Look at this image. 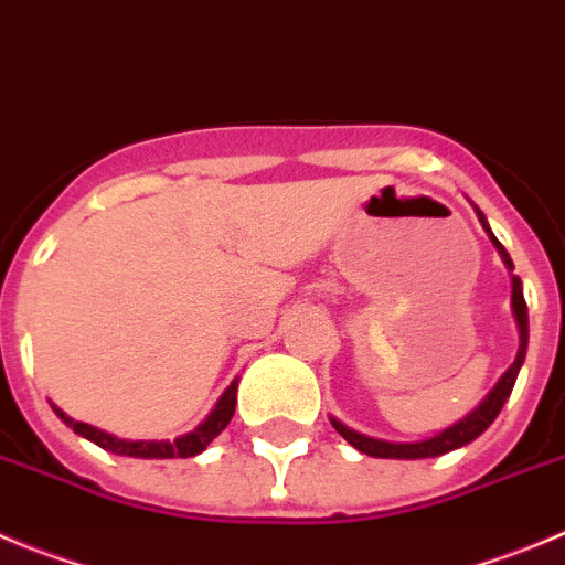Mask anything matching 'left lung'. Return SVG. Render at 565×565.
I'll return each instance as SVG.
<instances>
[{
    "label": "left lung",
    "mask_w": 565,
    "mask_h": 565,
    "mask_svg": "<svg viewBox=\"0 0 565 565\" xmlns=\"http://www.w3.org/2000/svg\"><path fill=\"white\" fill-rule=\"evenodd\" d=\"M477 216H480L482 227L488 230L486 218H482L480 211H477ZM488 235H491V241L497 244L499 255L504 257V263L513 268V260H510V255L504 252V246L493 238L491 230H488ZM513 313H515V321H519V332H521L519 354H515L513 366L502 374V380L493 385V391L480 402V407H475V411H471L466 418H460L458 424L447 427L444 433L435 435V438L416 440V444H388V440L369 438V435H360V433H354V429L343 427V424L335 422V418H332V427H335L338 433H341L343 438H347L349 444H352L354 449H360L363 455H372V458H394V460L438 458V455H447V452H452V449L466 447V444H471L475 438H480V435L491 427L493 418L499 416V411H502L504 402H508L510 391H513V385H515V377H519L521 363H524V352H527V302H524V294H521L519 277H513Z\"/></svg>",
    "instance_id": "1"
}]
</instances>
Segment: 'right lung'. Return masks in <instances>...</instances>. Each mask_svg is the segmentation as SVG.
<instances>
[{"mask_svg": "<svg viewBox=\"0 0 565 565\" xmlns=\"http://www.w3.org/2000/svg\"><path fill=\"white\" fill-rule=\"evenodd\" d=\"M235 394H238V383H233L227 391H224V396L218 399V405L213 407V413L205 418V422L199 424L193 433L182 435V438H177V440H121V438H113V435L102 433V429L90 427V424H85V422H74V418H68L66 413L57 411V407H55V413L68 424V427L74 429V433L83 435V438H88V440H94L96 447L107 449V452H113V455H127V458H147V460L193 458V455H199L202 449H207V444H211V440L216 438V435L230 424V418H233V413H235V402H238L235 399Z\"/></svg>", "mask_w": 565, "mask_h": 565, "instance_id": "right-lung-1", "label": "right lung"}]
</instances>
